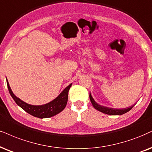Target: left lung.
<instances>
[{"instance_id":"1","label":"left lung","mask_w":152,"mask_h":152,"mask_svg":"<svg viewBox=\"0 0 152 152\" xmlns=\"http://www.w3.org/2000/svg\"><path fill=\"white\" fill-rule=\"evenodd\" d=\"M89 99H90V101L92 104L94 108L95 109H96L99 111L102 112V113L108 114V115H123L127 112H128L129 110H130L132 109V107L134 106H129V107L127 108H110V107H107V106H102V105L97 104V103L95 102L94 99H93L92 96H91V93H89Z\"/></svg>"}]
</instances>
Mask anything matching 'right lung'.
Returning <instances> with one entry per match:
<instances>
[{
    "label": "right lung",
    "mask_w": 152,
    "mask_h": 152,
    "mask_svg": "<svg viewBox=\"0 0 152 152\" xmlns=\"http://www.w3.org/2000/svg\"><path fill=\"white\" fill-rule=\"evenodd\" d=\"M7 85L11 96L12 97L15 102L20 107H21L27 113L34 116V117L39 118H50L52 116L57 115L65 108L67 102V99H68V91L70 87L72 86V84L67 86L64 90L53 101L48 104L39 105V106L27 104L20 99H19L18 97H17L13 94L7 80Z\"/></svg>",
    "instance_id": "right-lung-1"
}]
</instances>
